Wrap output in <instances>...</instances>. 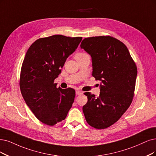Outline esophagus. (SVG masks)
<instances>
[{
	"label": "esophagus",
	"instance_id": "obj_1",
	"mask_svg": "<svg viewBox=\"0 0 156 156\" xmlns=\"http://www.w3.org/2000/svg\"><path fill=\"white\" fill-rule=\"evenodd\" d=\"M83 94L82 91L80 90H76V95H81V94Z\"/></svg>",
	"mask_w": 156,
	"mask_h": 156
}]
</instances>
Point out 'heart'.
Masks as SVG:
<instances>
[{
    "instance_id": "obj_1",
    "label": "heart",
    "mask_w": 156,
    "mask_h": 156,
    "mask_svg": "<svg viewBox=\"0 0 156 156\" xmlns=\"http://www.w3.org/2000/svg\"><path fill=\"white\" fill-rule=\"evenodd\" d=\"M85 55H87L85 53H77L76 55H75V58H77V57H80V56H83Z\"/></svg>"
}]
</instances>
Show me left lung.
Segmentation results:
<instances>
[{
	"instance_id": "1",
	"label": "left lung",
	"mask_w": 156,
	"mask_h": 156,
	"mask_svg": "<svg viewBox=\"0 0 156 156\" xmlns=\"http://www.w3.org/2000/svg\"><path fill=\"white\" fill-rule=\"evenodd\" d=\"M92 58L93 73L100 80L98 97L89 92L83 112L89 125L103 129L116 123L134 97L137 67L126 45L110 36L84 38L80 45Z\"/></svg>"
}]
</instances>
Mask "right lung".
I'll return each mask as SVG.
<instances>
[{"instance_id":"add662e5","label":"right lung","mask_w":156,"mask_h":156,"mask_svg":"<svg viewBox=\"0 0 156 156\" xmlns=\"http://www.w3.org/2000/svg\"><path fill=\"white\" fill-rule=\"evenodd\" d=\"M82 40L60 34L41 38L26 54L20 71V91L27 105L44 124L53 126L62 122L72 107L75 90L57 88L54 80Z\"/></svg>"}]
</instances>
